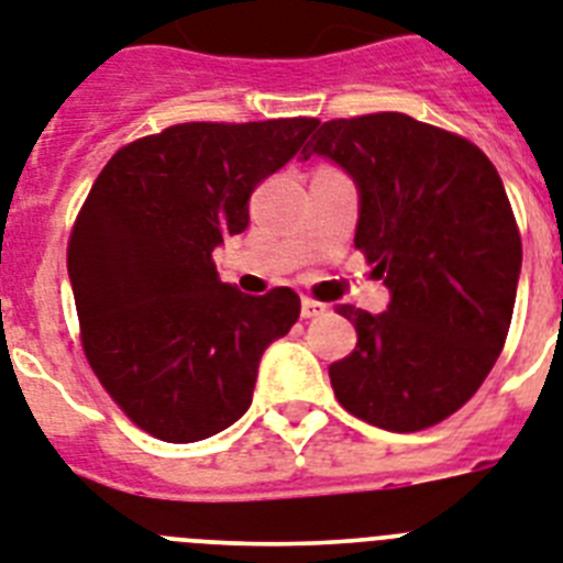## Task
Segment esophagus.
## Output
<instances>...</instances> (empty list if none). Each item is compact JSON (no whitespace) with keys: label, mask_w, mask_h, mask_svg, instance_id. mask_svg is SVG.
<instances>
[{"label":"esophagus","mask_w":563,"mask_h":563,"mask_svg":"<svg viewBox=\"0 0 563 563\" xmlns=\"http://www.w3.org/2000/svg\"><path fill=\"white\" fill-rule=\"evenodd\" d=\"M300 314H303L306 320L320 318V314H325V306L318 303L314 297H303V300H300Z\"/></svg>","instance_id":"esophagus-1"}]
</instances>
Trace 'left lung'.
I'll list each match as a JSON object with an SVG mask.
<instances>
[{"label": "left lung", "mask_w": 563, "mask_h": 563, "mask_svg": "<svg viewBox=\"0 0 563 563\" xmlns=\"http://www.w3.org/2000/svg\"><path fill=\"white\" fill-rule=\"evenodd\" d=\"M361 191L354 249L389 286L384 314L343 303L357 346L329 366L334 398L389 432L455 415L498 361L521 274V234L495 165L466 136L398 111L329 120L303 157Z\"/></svg>", "instance_id": "obj_1"}]
</instances>
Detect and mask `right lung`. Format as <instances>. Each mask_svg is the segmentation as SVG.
I'll return each instance as SVG.
<instances>
[{
  "instance_id": "right-lung-1",
  "label": "right lung",
  "mask_w": 563,
  "mask_h": 563,
  "mask_svg": "<svg viewBox=\"0 0 563 563\" xmlns=\"http://www.w3.org/2000/svg\"><path fill=\"white\" fill-rule=\"evenodd\" d=\"M314 129L311 117L179 122L122 145L85 197L68 240L82 352L159 441H202L243 418L260 357L300 318L289 286L243 295L211 252L245 231L254 188Z\"/></svg>"
}]
</instances>
